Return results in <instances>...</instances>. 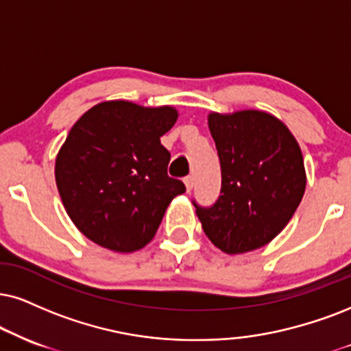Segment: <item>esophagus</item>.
<instances>
[{
    "instance_id": "34e87169",
    "label": "esophagus",
    "mask_w": 351,
    "mask_h": 351,
    "mask_svg": "<svg viewBox=\"0 0 351 351\" xmlns=\"http://www.w3.org/2000/svg\"><path fill=\"white\" fill-rule=\"evenodd\" d=\"M184 184H185V189H187V192H190V190H192V187H193V177L192 176L185 177Z\"/></svg>"
}]
</instances>
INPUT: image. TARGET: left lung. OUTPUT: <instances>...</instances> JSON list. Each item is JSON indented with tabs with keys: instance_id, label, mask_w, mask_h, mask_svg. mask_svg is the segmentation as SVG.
Returning <instances> with one entry per match:
<instances>
[{
	"instance_id": "1",
	"label": "left lung",
	"mask_w": 351,
	"mask_h": 351,
	"mask_svg": "<svg viewBox=\"0 0 351 351\" xmlns=\"http://www.w3.org/2000/svg\"><path fill=\"white\" fill-rule=\"evenodd\" d=\"M221 162V195L198 206L208 239L229 255L261 249L283 231L306 190V171L296 138L262 110L208 115Z\"/></svg>"
}]
</instances>
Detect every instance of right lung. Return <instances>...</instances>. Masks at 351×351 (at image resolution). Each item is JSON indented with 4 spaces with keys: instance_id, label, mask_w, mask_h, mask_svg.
I'll return each instance as SVG.
<instances>
[{
    "instance_id": "right-lung-1",
    "label": "right lung",
    "mask_w": 351,
    "mask_h": 351,
    "mask_svg": "<svg viewBox=\"0 0 351 351\" xmlns=\"http://www.w3.org/2000/svg\"><path fill=\"white\" fill-rule=\"evenodd\" d=\"M174 107L106 101L73 125L56 154L55 180L75 226L101 247L135 252L153 239L172 198L185 192L167 176L161 136Z\"/></svg>"
}]
</instances>
